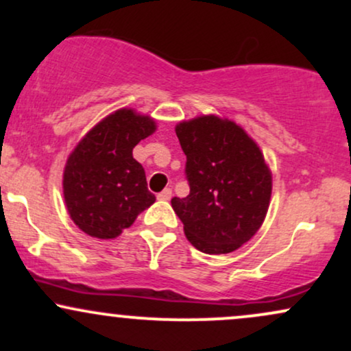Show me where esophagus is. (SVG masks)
<instances>
[{"label": "esophagus", "instance_id": "obj_1", "mask_svg": "<svg viewBox=\"0 0 351 351\" xmlns=\"http://www.w3.org/2000/svg\"><path fill=\"white\" fill-rule=\"evenodd\" d=\"M170 198H171V189L170 188H165L162 193H158V199L168 201Z\"/></svg>", "mask_w": 351, "mask_h": 351}]
</instances>
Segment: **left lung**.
Wrapping results in <instances>:
<instances>
[{"label":"left lung","mask_w":351,"mask_h":351,"mask_svg":"<svg viewBox=\"0 0 351 351\" xmlns=\"http://www.w3.org/2000/svg\"><path fill=\"white\" fill-rule=\"evenodd\" d=\"M186 155L189 195L173 198L186 239L201 252L229 254L263 226L272 195V173L241 125L199 115L175 127Z\"/></svg>","instance_id":"left-lung-1"}]
</instances>
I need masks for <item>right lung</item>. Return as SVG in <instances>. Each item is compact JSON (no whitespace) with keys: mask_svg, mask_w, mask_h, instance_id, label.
<instances>
[{"mask_svg":"<svg viewBox=\"0 0 351 351\" xmlns=\"http://www.w3.org/2000/svg\"><path fill=\"white\" fill-rule=\"evenodd\" d=\"M156 130L150 115L119 108L90 128L67 156L64 201L80 231L115 239L155 203L134 148Z\"/></svg>","mask_w":351,"mask_h":351,"instance_id":"add662e5","label":"right lung"}]
</instances>
